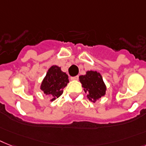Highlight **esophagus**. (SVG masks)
I'll return each instance as SVG.
<instances>
[{
    "instance_id": "34e87169",
    "label": "esophagus",
    "mask_w": 146,
    "mask_h": 146,
    "mask_svg": "<svg viewBox=\"0 0 146 146\" xmlns=\"http://www.w3.org/2000/svg\"><path fill=\"white\" fill-rule=\"evenodd\" d=\"M70 79L71 80H78V79H79V76H76L71 77Z\"/></svg>"
}]
</instances>
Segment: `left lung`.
Wrapping results in <instances>:
<instances>
[{
	"instance_id": "obj_1",
	"label": "left lung",
	"mask_w": 146,
	"mask_h": 146,
	"mask_svg": "<svg viewBox=\"0 0 146 146\" xmlns=\"http://www.w3.org/2000/svg\"><path fill=\"white\" fill-rule=\"evenodd\" d=\"M79 81L85 92L87 93L88 98L92 102L94 103L106 94V85L100 73L97 71H87L85 75L79 76Z\"/></svg>"
}]
</instances>
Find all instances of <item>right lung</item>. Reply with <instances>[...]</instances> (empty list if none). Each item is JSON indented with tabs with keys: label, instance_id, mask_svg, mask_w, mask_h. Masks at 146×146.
Wrapping results in <instances>:
<instances>
[{
	"label": "right lung",
	"instance_id": "right-lung-1",
	"mask_svg": "<svg viewBox=\"0 0 146 146\" xmlns=\"http://www.w3.org/2000/svg\"><path fill=\"white\" fill-rule=\"evenodd\" d=\"M68 82L67 74L61 71V67L53 65L46 73L40 85V89L45 94L50 96L51 101H53L62 94L63 90Z\"/></svg>",
	"mask_w": 146,
	"mask_h": 146
}]
</instances>
